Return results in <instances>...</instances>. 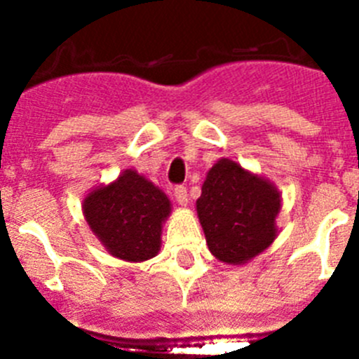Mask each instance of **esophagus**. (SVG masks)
<instances>
[{"label": "esophagus", "mask_w": 359, "mask_h": 359, "mask_svg": "<svg viewBox=\"0 0 359 359\" xmlns=\"http://www.w3.org/2000/svg\"><path fill=\"white\" fill-rule=\"evenodd\" d=\"M173 196H175V200L179 205L182 206L187 205V189L184 186H177L175 189H173Z\"/></svg>", "instance_id": "1"}]
</instances>
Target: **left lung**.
Instances as JSON below:
<instances>
[{"mask_svg":"<svg viewBox=\"0 0 359 359\" xmlns=\"http://www.w3.org/2000/svg\"><path fill=\"white\" fill-rule=\"evenodd\" d=\"M280 193L262 177L220 159L206 175L196 201L210 252L227 264H243L276 238Z\"/></svg>","mask_w":359,"mask_h":359,"instance_id":"left-lung-1","label":"left lung"}]
</instances>
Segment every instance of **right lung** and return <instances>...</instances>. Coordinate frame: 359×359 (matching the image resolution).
<instances>
[{"label": "right lung", "mask_w": 359, "mask_h": 359, "mask_svg": "<svg viewBox=\"0 0 359 359\" xmlns=\"http://www.w3.org/2000/svg\"><path fill=\"white\" fill-rule=\"evenodd\" d=\"M83 213L107 252L142 262L158 253L170 200L153 182L126 170L116 182L92 191L83 201Z\"/></svg>", "instance_id": "right-lung-1"}]
</instances>
